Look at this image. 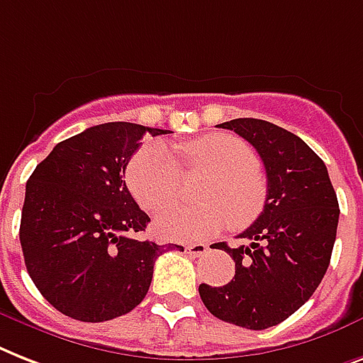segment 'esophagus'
I'll list each match as a JSON object with an SVG mask.
<instances>
[{
    "label": "esophagus",
    "mask_w": 363,
    "mask_h": 363,
    "mask_svg": "<svg viewBox=\"0 0 363 363\" xmlns=\"http://www.w3.org/2000/svg\"><path fill=\"white\" fill-rule=\"evenodd\" d=\"M207 252H208L207 244L196 242V244H188L186 246V253H190V255H194V257H201V255H205Z\"/></svg>",
    "instance_id": "1"
}]
</instances>
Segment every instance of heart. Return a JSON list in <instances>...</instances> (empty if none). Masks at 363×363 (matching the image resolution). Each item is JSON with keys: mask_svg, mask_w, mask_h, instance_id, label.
Masks as SVG:
<instances>
[{"mask_svg": "<svg viewBox=\"0 0 363 363\" xmlns=\"http://www.w3.org/2000/svg\"><path fill=\"white\" fill-rule=\"evenodd\" d=\"M184 169L212 172L203 188V205L166 208L156 218V231L172 240H205L231 220L242 228L259 216L267 201V184L259 173V156L237 135L208 134L177 147ZM182 172L173 151L162 141L147 143L126 167V184L141 208L156 212L175 201Z\"/></svg>", "mask_w": 363, "mask_h": 363, "instance_id": "obj_1", "label": "heart"}]
</instances>
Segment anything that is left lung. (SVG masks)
<instances>
[{
    "mask_svg": "<svg viewBox=\"0 0 363 363\" xmlns=\"http://www.w3.org/2000/svg\"><path fill=\"white\" fill-rule=\"evenodd\" d=\"M237 132L259 152L267 172L263 212L229 248L235 278L199 285L214 317L250 330L279 325L319 287L334 250L340 205L325 162L293 132L268 121L233 119L218 125Z\"/></svg>",
    "mask_w": 363,
    "mask_h": 363,
    "instance_id": "left-lung-1",
    "label": "left lung"
}]
</instances>
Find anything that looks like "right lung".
Listing matches in <instances>:
<instances>
[{
	"label": "right lung",
	"mask_w": 363,
	"mask_h": 363,
	"mask_svg": "<svg viewBox=\"0 0 363 363\" xmlns=\"http://www.w3.org/2000/svg\"><path fill=\"white\" fill-rule=\"evenodd\" d=\"M147 134L169 130L134 123L91 126L57 143L28 179L23 261L35 287L67 317L104 323L132 311L145 298L158 255L173 248L135 237L151 218L123 179Z\"/></svg>",
	"instance_id": "add662e5"
}]
</instances>
